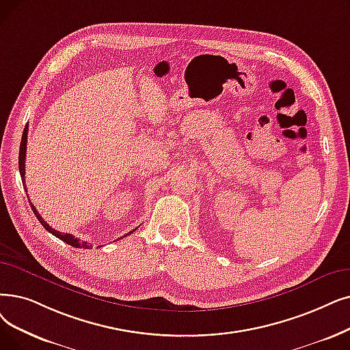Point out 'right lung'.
<instances>
[{
    "label": "right lung",
    "instance_id": "obj_1",
    "mask_svg": "<svg viewBox=\"0 0 350 350\" xmlns=\"http://www.w3.org/2000/svg\"><path fill=\"white\" fill-rule=\"evenodd\" d=\"M27 135H28V126H25V129H24V133H23V139H21V144H20V156H18V167H20V174H21V178H23V181H24V189H25V191H27V187H25V178H24V176H25V153H27ZM29 206H31V210H33V213L36 215V217L38 219V221L42 224V227L47 232H50L51 234H54L55 237H58L59 240H63V241H66L67 245H70V246H72V247H77V249H80V247H83V249H93V246L90 245V243H87V241H81V240H79L77 237H74L72 234H70V233H62V232H57V230H54L53 227H50L49 224H47V221H45L41 216H40V213L37 211V208L34 207V204L29 202ZM133 232H135V229H133L130 233H127L126 236H129V234H131Z\"/></svg>",
    "mask_w": 350,
    "mask_h": 350
}]
</instances>
